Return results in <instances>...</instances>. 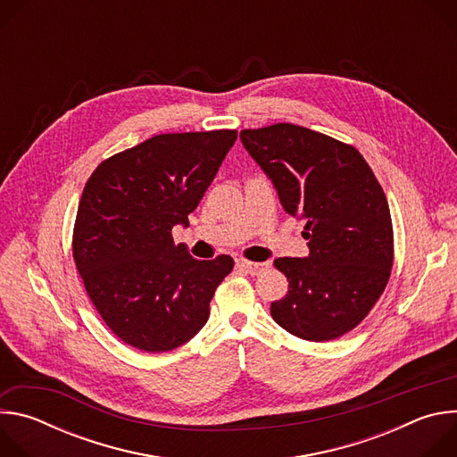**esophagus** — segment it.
I'll use <instances>...</instances> for the list:
<instances>
[{
	"mask_svg": "<svg viewBox=\"0 0 457 457\" xmlns=\"http://www.w3.org/2000/svg\"><path fill=\"white\" fill-rule=\"evenodd\" d=\"M237 266L249 275H260L271 266V262H247V260H237Z\"/></svg>",
	"mask_w": 457,
	"mask_h": 457,
	"instance_id": "esophagus-1",
	"label": "esophagus"
}]
</instances>
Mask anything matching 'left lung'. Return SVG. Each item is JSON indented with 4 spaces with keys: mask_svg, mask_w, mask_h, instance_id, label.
Wrapping results in <instances>:
<instances>
[{
    "mask_svg": "<svg viewBox=\"0 0 457 457\" xmlns=\"http://www.w3.org/2000/svg\"><path fill=\"white\" fill-rule=\"evenodd\" d=\"M240 141L286 213L305 220L309 256L275 260L289 289L271 303L273 320L302 340L340 338L369 314L393 268V222L379 182L356 148L303 126L242 129Z\"/></svg>",
    "mask_w": 457,
    "mask_h": 457,
    "instance_id": "obj_1",
    "label": "left lung"
}]
</instances>
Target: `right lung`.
Listing matches in <instances>:
<instances>
[{"label":"right lung","mask_w":457,"mask_h":457,"mask_svg":"<svg viewBox=\"0 0 457 457\" xmlns=\"http://www.w3.org/2000/svg\"><path fill=\"white\" fill-rule=\"evenodd\" d=\"M235 129L162 134L103 161L78 208L72 251L85 289L124 344L166 353L197 335L233 270L220 254L197 260L171 229L189 226Z\"/></svg>","instance_id":"right-lung-1"}]
</instances>
